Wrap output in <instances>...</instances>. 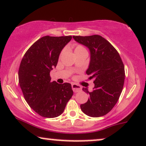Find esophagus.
<instances>
[{
	"label": "esophagus",
	"instance_id": "esophagus-1",
	"mask_svg": "<svg viewBox=\"0 0 146 146\" xmlns=\"http://www.w3.org/2000/svg\"><path fill=\"white\" fill-rule=\"evenodd\" d=\"M72 88L74 92H78L80 91H81V87L75 83L72 84Z\"/></svg>",
	"mask_w": 146,
	"mask_h": 146
}]
</instances>
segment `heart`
I'll return each mask as SVG.
<instances>
[{
    "label": "heart",
    "mask_w": 146,
    "mask_h": 146,
    "mask_svg": "<svg viewBox=\"0 0 146 146\" xmlns=\"http://www.w3.org/2000/svg\"><path fill=\"white\" fill-rule=\"evenodd\" d=\"M85 50V48L83 47V46H80V45H78L76 46V48H75L74 49V52H76V51H79V50Z\"/></svg>",
    "instance_id": "obj_1"
}]
</instances>
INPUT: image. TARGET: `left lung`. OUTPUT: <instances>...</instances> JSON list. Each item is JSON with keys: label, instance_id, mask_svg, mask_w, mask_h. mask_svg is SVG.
<instances>
[{"label": "left lung", "instance_id": "obj_1", "mask_svg": "<svg viewBox=\"0 0 146 146\" xmlns=\"http://www.w3.org/2000/svg\"><path fill=\"white\" fill-rule=\"evenodd\" d=\"M73 38L90 50L86 73L94 83L92 92L83 88L90 98L80 104V109L90 117H101L111 111L120 96L124 83V66L117 51L102 36H73Z\"/></svg>", "mask_w": 146, "mask_h": 146}]
</instances>
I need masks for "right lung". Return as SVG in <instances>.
I'll return each mask as SVG.
<instances>
[{
	"label": "right lung",
	"instance_id": "add662e5",
	"mask_svg": "<svg viewBox=\"0 0 146 146\" xmlns=\"http://www.w3.org/2000/svg\"><path fill=\"white\" fill-rule=\"evenodd\" d=\"M71 39L72 36H44L29 48L20 63L18 80L24 97L42 117L53 118L62 114L73 95L71 84L52 82L50 76L61 50Z\"/></svg>",
	"mask_w": 146,
	"mask_h": 146
}]
</instances>
